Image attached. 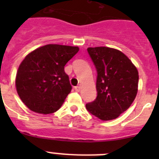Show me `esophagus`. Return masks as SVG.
I'll list each match as a JSON object with an SVG mask.
<instances>
[{
	"label": "esophagus",
	"instance_id": "obj_1",
	"mask_svg": "<svg viewBox=\"0 0 159 159\" xmlns=\"http://www.w3.org/2000/svg\"><path fill=\"white\" fill-rule=\"evenodd\" d=\"M75 92H80V86L75 87Z\"/></svg>",
	"mask_w": 159,
	"mask_h": 159
}]
</instances>
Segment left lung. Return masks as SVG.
<instances>
[{
    "label": "left lung",
    "mask_w": 159,
    "mask_h": 159,
    "mask_svg": "<svg viewBox=\"0 0 159 159\" xmlns=\"http://www.w3.org/2000/svg\"><path fill=\"white\" fill-rule=\"evenodd\" d=\"M97 71L96 99L87 110L101 120H111L127 111L138 92L139 72L128 57L117 49L88 48Z\"/></svg>",
    "instance_id": "left-lung-1"
}]
</instances>
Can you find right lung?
Segmentation results:
<instances>
[{"instance_id": "obj_1", "label": "right lung", "mask_w": 159, "mask_h": 159, "mask_svg": "<svg viewBox=\"0 0 159 159\" xmlns=\"http://www.w3.org/2000/svg\"><path fill=\"white\" fill-rule=\"evenodd\" d=\"M78 52V47L47 44L24 59L16 73V88L31 111L46 115L60 109L71 91L64 66Z\"/></svg>"}]
</instances>
